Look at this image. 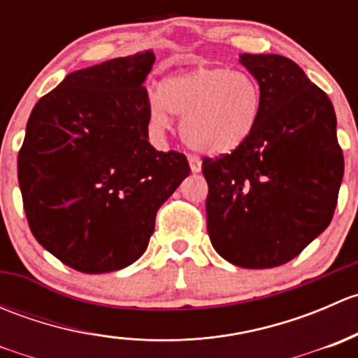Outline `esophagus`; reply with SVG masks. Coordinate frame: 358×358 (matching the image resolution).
I'll use <instances>...</instances> for the list:
<instances>
[{
	"instance_id": "1",
	"label": "esophagus",
	"mask_w": 358,
	"mask_h": 358,
	"mask_svg": "<svg viewBox=\"0 0 358 358\" xmlns=\"http://www.w3.org/2000/svg\"><path fill=\"white\" fill-rule=\"evenodd\" d=\"M189 164H190V169H192V173H199L201 171L202 161L197 156H192V154H190V156H189Z\"/></svg>"
}]
</instances>
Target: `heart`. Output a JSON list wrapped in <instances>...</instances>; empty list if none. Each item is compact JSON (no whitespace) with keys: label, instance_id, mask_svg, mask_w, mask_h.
Instances as JSON below:
<instances>
[{"label":"heart","instance_id":"obj_1","mask_svg":"<svg viewBox=\"0 0 358 358\" xmlns=\"http://www.w3.org/2000/svg\"><path fill=\"white\" fill-rule=\"evenodd\" d=\"M262 110V90L251 74L218 66H197L168 76L149 100V122L164 131L171 115L192 149L223 156L249 138Z\"/></svg>","mask_w":358,"mask_h":358}]
</instances>
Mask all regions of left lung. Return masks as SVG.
<instances>
[{"instance_id": "8db88e82", "label": "left lung", "mask_w": 358, "mask_h": 358, "mask_svg": "<svg viewBox=\"0 0 358 358\" xmlns=\"http://www.w3.org/2000/svg\"><path fill=\"white\" fill-rule=\"evenodd\" d=\"M262 110L239 149L202 161L208 234L222 258L272 268L299 255L331 223L345 171L329 96L282 55L243 53Z\"/></svg>"}]
</instances>
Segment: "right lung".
Wrapping results in <instances>:
<instances>
[{"label":"right lung","mask_w":358,"mask_h":358,"mask_svg":"<svg viewBox=\"0 0 358 358\" xmlns=\"http://www.w3.org/2000/svg\"><path fill=\"white\" fill-rule=\"evenodd\" d=\"M152 50L71 72L29 115L17 159L32 236L64 265L107 273L145 252L157 209L189 176L149 142Z\"/></svg>","instance_id":"right-lung-1"}]
</instances>
